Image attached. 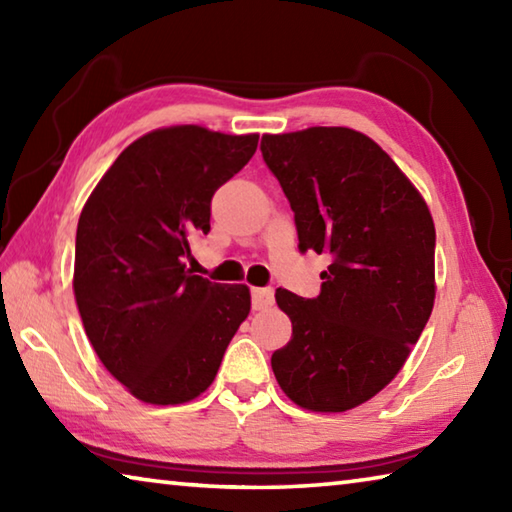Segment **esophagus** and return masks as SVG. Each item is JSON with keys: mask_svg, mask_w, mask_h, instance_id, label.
<instances>
[{"mask_svg": "<svg viewBox=\"0 0 512 512\" xmlns=\"http://www.w3.org/2000/svg\"><path fill=\"white\" fill-rule=\"evenodd\" d=\"M273 307V289H253V309L264 311Z\"/></svg>", "mask_w": 512, "mask_h": 512, "instance_id": "1", "label": "esophagus"}]
</instances>
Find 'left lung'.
<instances>
[{
	"mask_svg": "<svg viewBox=\"0 0 512 512\" xmlns=\"http://www.w3.org/2000/svg\"><path fill=\"white\" fill-rule=\"evenodd\" d=\"M262 155L296 214L300 250L332 255L320 296L277 289L291 341L275 379L291 402L343 413L395 379L436 300L427 203L377 142L345 126L264 135Z\"/></svg>",
	"mask_w": 512,
	"mask_h": 512,
	"instance_id": "8db88e82",
	"label": "left lung"
}]
</instances>
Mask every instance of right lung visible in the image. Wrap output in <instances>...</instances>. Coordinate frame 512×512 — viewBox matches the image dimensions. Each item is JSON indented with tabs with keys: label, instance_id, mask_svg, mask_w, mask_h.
I'll list each match as a JSON object with an SVG mask.
<instances>
[{
	"label": "right lung",
	"instance_id": "right-lung-1",
	"mask_svg": "<svg viewBox=\"0 0 512 512\" xmlns=\"http://www.w3.org/2000/svg\"><path fill=\"white\" fill-rule=\"evenodd\" d=\"M257 133L185 124L142 135L119 153L83 205L74 298L103 366L146 404L205 393L248 318L246 284L192 275L185 259L210 232L216 189L246 167Z\"/></svg>",
	"mask_w": 512,
	"mask_h": 512
}]
</instances>
